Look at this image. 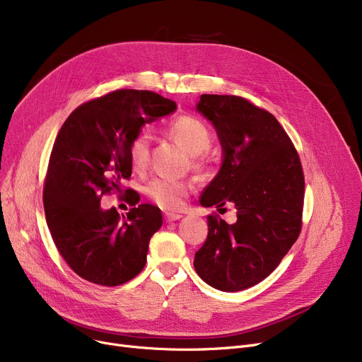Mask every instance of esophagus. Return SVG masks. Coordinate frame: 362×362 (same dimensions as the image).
I'll use <instances>...</instances> for the list:
<instances>
[{
    "label": "esophagus",
    "instance_id": "esophagus-1",
    "mask_svg": "<svg viewBox=\"0 0 362 362\" xmlns=\"http://www.w3.org/2000/svg\"><path fill=\"white\" fill-rule=\"evenodd\" d=\"M182 217H183V216H182V214H179V213H165V214H164V218H165V221H167V223L180 220Z\"/></svg>",
    "mask_w": 362,
    "mask_h": 362
}]
</instances>
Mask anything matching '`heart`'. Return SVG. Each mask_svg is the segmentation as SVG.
<instances>
[{
	"mask_svg": "<svg viewBox=\"0 0 362 362\" xmlns=\"http://www.w3.org/2000/svg\"><path fill=\"white\" fill-rule=\"evenodd\" d=\"M168 135L176 139L191 156H199L211 146V133L208 127L192 116H179L167 124ZM151 138L139 132L129 145V158L133 170H144L149 161ZM194 189L191 182L173 177H157L145 189L146 197L164 210H179Z\"/></svg>",
	"mask_w": 362,
	"mask_h": 362,
	"instance_id": "1",
	"label": "heart"
}]
</instances>
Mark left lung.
<instances>
[{
  "label": "left lung",
  "mask_w": 362,
  "mask_h": 362,
  "mask_svg": "<svg viewBox=\"0 0 362 362\" xmlns=\"http://www.w3.org/2000/svg\"><path fill=\"white\" fill-rule=\"evenodd\" d=\"M197 110L210 120L223 164L201 205L232 202L238 221L208 216V236L197 251L198 276L223 292L259 283L280 264L302 227L305 180L298 151L272 112L236 95H201Z\"/></svg>",
  "instance_id": "8db88e82"
}]
</instances>
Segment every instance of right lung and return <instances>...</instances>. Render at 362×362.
<instances>
[{"instance_id": "obj_1", "label": "right lung", "mask_w": 362, "mask_h": 362, "mask_svg": "<svg viewBox=\"0 0 362 362\" xmlns=\"http://www.w3.org/2000/svg\"><path fill=\"white\" fill-rule=\"evenodd\" d=\"M176 107L156 92L117 89L79 105L62 126L44 182V210L57 250L82 279L120 286L145 267L149 239L163 224L160 208L141 204L120 216L100 202L122 192L132 176L129 145L141 127ZM123 199L139 202L133 189Z\"/></svg>"}]
</instances>
